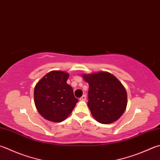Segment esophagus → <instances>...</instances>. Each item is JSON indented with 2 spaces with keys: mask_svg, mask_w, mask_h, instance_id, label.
<instances>
[{
  "mask_svg": "<svg viewBox=\"0 0 160 160\" xmlns=\"http://www.w3.org/2000/svg\"><path fill=\"white\" fill-rule=\"evenodd\" d=\"M86 99V95H83L82 97L80 98V100H81V101H85Z\"/></svg>",
  "mask_w": 160,
  "mask_h": 160,
  "instance_id": "34e87169",
  "label": "esophagus"
}]
</instances>
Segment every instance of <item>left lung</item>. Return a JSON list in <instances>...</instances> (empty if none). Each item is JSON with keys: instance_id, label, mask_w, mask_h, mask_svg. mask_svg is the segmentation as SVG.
Segmentation results:
<instances>
[{"instance_id": "1", "label": "left lung", "mask_w": 160, "mask_h": 160, "mask_svg": "<svg viewBox=\"0 0 160 160\" xmlns=\"http://www.w3.org/2000/svg\"><path fill=\"white\" fill-rule=\"evenodd\" d=\"M88 83V106L99 122L108 124L121 116L128 104L127 92L119 80L108 72L83 74Z\"/></svg>"}]
</instances>
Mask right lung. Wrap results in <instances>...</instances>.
Returning a JSON list of instances; mask_svg holds the SVG:
<instances>
[{
  "instance_id": "right-lung-1",
  "label": "right lung",
  "mask_w": 160,
  "mask_h": 160,
  "mask_svg": "<svg viewBox=\"0 0 160 160\" xmlns=\"http://www.w3.org/2000/svg\"><path fill=\"white\" fill-rule=\"evenodd\" d=\"M69 74L65 72L52 71L36 84L34 89L35 107L40 115L52 122L64 120L79 101L73 89L67 83Z\"/></svg>"
}]
</instances>
